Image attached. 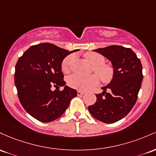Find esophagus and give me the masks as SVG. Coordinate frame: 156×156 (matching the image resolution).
I'll use <instances>...</instances> for the list:
<instances>
[{
    "label": "esophagus",
    "mask_w": 156,
    "mask_h": 156,
    "mask_svg": "<svg viewBox=\"0 0 156 156\" xmlns=\"http://www.w3.org/2000/svg\"><path fill=\"white\" fill-rule=\"evenodd\" d=\"M84 94H85V92H84V91H80V90H78V91H77V95L78 96L83 95Z\"/></svg>",
    "instance_id": "34e87169"
}]
</instances>
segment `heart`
I'll return each instance as SVG.
<instances>
[{"instance_id":"b5f03b06","label":"heart","mask_w":156,"mask_h":156,"mask_svg":"<svg viewBox=\"0 0 156 156\" xmlns=\"http://www.w3.org/2000/svg\"><path fill=\"white\" fill-rule=\"evenodd\" d=\"M85 57L94 66V71L99 76L103 83H109L113 79V71L109 66L105 65V59L103 56L94 52H88L85 55ZM73 55H69L62 60L61 69L65 73H69L73 61ZM99 83V78L96 74L89 76H81L73 74L68 78V84L70 87L80 90H87L92 88Z\"/></svg>"}]
</instances>
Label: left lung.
I'll return each instance as SVG.
<instances>
[{
    "instance_id": "left-lung-1",
    "label": "left lung",
    "mask_w": 156,
    "mask_h": 156,
    "mask_svg": "<svg viewBox=\"0 0 156 156\" xmlns=\"http://www.w3.org/2000/svg\"><path fill=\"white\" fill-rule=\"evenodd\" d=\"M93 51L111 61L113 76L111 83L101 87L103 92L96 95L97 101L88 107V111L100 122L114 123L127 116L136 104L143 80L142 66L129 48L110 45Z\"/></svg>"
}]
</instances>
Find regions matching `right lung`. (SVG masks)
<instances>
[{"label":"right lung","mask_w":156,"mask_h":156,"mask_svg":"<svg viewBox=\"0 0 156 156\" xmlns=\"http://www.w3.org/2000/svg\"><path fill=\"white\" fill-rule=\"evenodd\" d=\"M77 49H63L51 43L28 48L15 66V84L20 104L29 114L42 122L60 117L76 97L75 89L66 86L61 64L65 57ZM64 86L62 91L59 87ZM55 87L56 89L52 90Z\"/></svg>","instance_id":"right-lung-1"}]
</instances>
